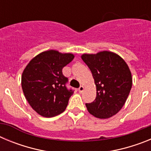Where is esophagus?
Segmentation results:
<instances>
[{
  "label": "esophagus",
  "instance_id": "obj_1",
  "mask_svg": "<svg viewBox=\"0 0 151 151\" xmlns=\"http://www.w3.org/2000/svg\"><path fill=\"white\" fill-rule=\"evenodd\" d=\"M83 91H84L83 86H80V87L78 88V92H79V93H82V92H83Z\"/></svg>",
  "mask_w": 151,
  "mask_h": 151
}]
</instances>
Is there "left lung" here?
<instances>
[{
    "label": "left lung",
    "instance_id": "left-lung-1",
    "mask_svg": "<svg viewBox=\"0 0 151 151\" xmlns=\"http://www.w3.org/2000/svg\"><path fill=\"white\" fill-rule=\"evenodd\" d=\"M81 57L91 72L97 90L95 100L85 104L88 111L97 118H110L127 100L132 85L130 69L120 56L107 50Z\"/></svg>",
    "mask_w": 151,
    "mask_h": 151
}]
</instances>
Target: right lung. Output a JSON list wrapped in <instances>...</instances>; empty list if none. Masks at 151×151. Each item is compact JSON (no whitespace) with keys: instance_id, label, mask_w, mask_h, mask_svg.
Wrapping results in <instances>:
<instances>
[{"instance_id":"obj_1","label":"right lung","mask_w":151,"mask_h":151,"mask_svg":"<svg viewBox=\"0 0 151 151\" xmlns=\"http://www.w3.org/2000/svg\"><path fill=\"white\" fill-rule=\"evenodd\" d=\"M70 53L49 50L31 60L22 75V91L33 110L50 118L65 111L73 91L68 90V78L62 69L74 59Z\"/></svg>"}]
</instances>
